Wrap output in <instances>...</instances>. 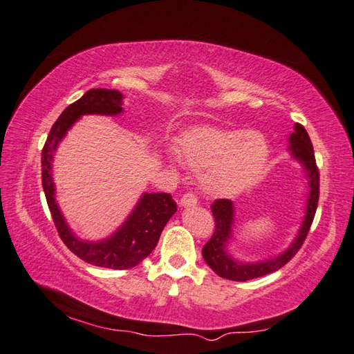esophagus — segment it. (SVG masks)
I'll use <instances>...</instances> for the list:
<instances>
[{
	"mask_svg": "<svg viewBox=\"0 0 354 354\" xmlns=\"http://www.w3.org/2000/svg\"><path fill=\"white\" fill-rule=\"evenodd\" d=\"M179 204H181V207H184V208L196 207L198 205V198L194 196L193 193H185L184 196L181 198V202H179Z\"/></svg>",
	"mask_w": 354,
	"mask_h": 354,
	"instance_id": "obj_1",
	"label": "esophagus"
}]
</instances>
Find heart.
<instances>
[{
	"instance_id": "heart-1",
	"label": "heart",
	"mask_w": 354,
	"mask_h": 354,
	"mask_svg": "<svg viewBox=\"0 0 354 354\" xmlns=\"http://www.w3.org/2000/svg\"><path fill=\"white\" fill-rule=\"evenodd\" d=\"M179 153L193 169L202 170L208 192L228 193L251 184L269 160L268 140L260 132L199 124L178 140Z\"/></svg>"
}]
</instances>
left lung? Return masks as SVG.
I'll list each match as a JSON object with an SVG mask.
<instances>
[{
	"instance_id": "1",
	"label": "left lung",
	"mask_w": 354,
	"mask_h": 354,
	"mask_svg": "<svg viewBox=\"0 0 354 354\" xmlns=\"http://www.w3.org/2000/svg\"><path fill=\"white\" fill-rule=\"evenodd\" d=\"M289 150L293 160H297L303 165L307 178V185H309L304 219L301 227L298 230L297 237L293 239V242L288 250L278 254L277 257L255 263L237 261L227 251V245L232 237V227H234V204L230 199L214 201V204L212 205V212L214 216L216 227L212 239L202 248V257H204L207 265L219 277L232 281H248L252 280V278L272 274L275 270L283 268L299 251V248H301L307 237V232L310 230L315 213H317L319 199V171L317 167V161H315L312 141L309 138V133L304 129V126L297 123L295 127H293V132L289 137Z\"/></svg>"
}]
</instances>
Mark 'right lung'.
Returning a JSON list of instances; mask_svg holds the SVG:
<instances>
[{
  "label": "right lung",
  "mask_w": 354,
  "mask_h": 354,
  "mask_svg": "<svg viewBox=\"0 0 354 354\" xmlns=\"http://www.w3.org/2000/svg\"><path fill=\"white\" fill-rule=\"evenodd\" d=\"M122 104L123 94L117 89H89L56 120L42 149V187L59 236L79 259L109 269H131L145 260L155 250L165 223L176 213V202L169 193H142L138 204L114 234L99 242H89L74 234L64 219L55 198L51 169L59 142L82 115H118L123 112Z\"/></svg>",
  "instance_id": "right-lung-1"
}]
</instances>
